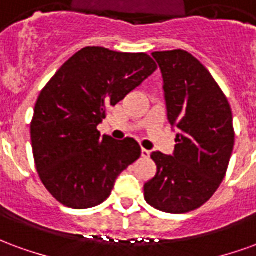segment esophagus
Returning <instances> with one entry per match:
<instances>
[{"label":"esophagus","instance_id":"1","mask_svg":"<svg viewBox=\"0 0 256 256\" xmlns=\"http://www.w3.org/2000/svg\"><path fill=\"white\" fill-rule=\"evenodd\" d=\"M150 155V152L148 150H144V148L141 150V156H142V158H148Z\"/></svg>","mask_w":256,"mask_h":256}]
</instances>
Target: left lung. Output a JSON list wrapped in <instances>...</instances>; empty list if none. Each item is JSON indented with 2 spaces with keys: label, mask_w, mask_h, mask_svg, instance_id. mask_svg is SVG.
Masks as SVG:
<instances>
[{
  "label": "left lung",
  "mask_w": 256,
  "mask_h": 256,
  "mask_svg": "<svg viewBox=\"0 0 256 256\" xmlns=\"http://www.w3.org/2000/svg\"><path fill=\"white\" fill-rule=\"evenodd\" d=\"M162 75L167 119L180 130L172 155L152 152L155 177L144 185L154 208L184 214L220 188L234 145L229 101L208 70L181 49L154 52Z\"/></svg>",
  "instance_id": "1"
}]
</instances>
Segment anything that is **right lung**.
I'll return each instance as SVG.
<instances>
[{"label": "right lung", "mask_w": 256, "mask_h": 256, "mask_svg": "<svg viewBox=\"0 0 256 256\" xmlns=\"http://www.w3.org/2000/svg\"><path fill=\"white\" fill-rule=\"evenodd\" d=\"M158 68L146 53L86 46L70 58L38 96L31 145L42 184L66 207H96L118 176L141 156L134 138L100 136L97 126Z\"/></svg>", "instance_id": "right-lung-1"}]
</instances>
